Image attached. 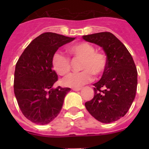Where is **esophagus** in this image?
Instances as JSON below:
<instances>
[{"label": "esophagus", "mask_w": 149, "mask_h": 149, "mask_svg": "<svg viewBox=\"0 0 149 149\" xmlns=\"http://www.w3.org/2000/svg\"><path fill=\"white\" fill-rule=\"evenodd\" d=\"M81 89V88H73L72 89V90L74 91H80Z\"/></svg>", "instance_id": "esophagus-1"}]
</instances>
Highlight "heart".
I'll return each instance as SVG.
<instances>
[{"label": "heart", "instance_id": "heart-1", "mask_svg": "<svg viewBox=\"0 0 149 149\" xmlns=\"http://www.w3.org/2000/svg\"><path fill=\"white\" fill-rule=\"evenodd\" d=\"M68 51L74 60H81V72L73 73L63 80L64 86L79 88L93 80V74L101 76L107 65V58L105 54L95 51L93 45L85 42L70 45ZM51 65L54 70L60 76H65L72 69V63L68 56L56 52L52 56Z\"/></svg>", "mask_w": 149, "mask_h": 149}]
</instances>
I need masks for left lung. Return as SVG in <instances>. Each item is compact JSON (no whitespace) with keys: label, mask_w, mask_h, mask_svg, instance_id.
Instances as JSON below:
<instances>
[{"label":"left lung","mask_w":149,"mask_h":149,"mask_svg":"<svg viewBox=\"0 0 149 149\" xmlns=\"http://www.w3.org/2000/svg\"><path fill=\"white\" fill-rule=\"evenodd\" d=\"M83 39L102 47L107 58L101 80L93 84L94 97L86 101L85 107L99 122H113L127 113L135 98L136 67L125 46L111 33L83 36Z\"/></svg>","instance_id":"left-lung-1"}]
</instances>
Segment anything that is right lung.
Returning <instances> with one entry per match:
<instances>
[{
  "instance_id": "1",
  "label": "right lung",
  "mask_w": 149,
  "mask_h": 149,
  "mask_svg": "<svg viewBox=\"0 0 149 149\" xmlns=\"http://www.w3.org/2000/svg\"><path fill=\"white\" fill-rule=\"evenodd\" d=\"M74 39L44 33L29 44L17 62L14 93L23 115L33 123L46 125L60 113L71 89H54L58 76L52 68L51 60L60 47Z\"/></svg>"
}]
</instances>
